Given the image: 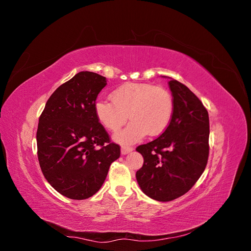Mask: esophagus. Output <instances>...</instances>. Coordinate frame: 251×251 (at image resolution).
<instances>
[{"label": "esophagus", "mask_w": 251, "mask_h": 251, "mask_svg": "<svg viewBox=\"0 0 251 251\" xmlns=\"http://www.w3.org/2000/svg\"><path fill=\"white\" fill-rule=\"evenodd\" d=\"M133 150H134V148H132V147L123 146V147H121V154H123V155L128 154V153H130V151H132Z\"/></svg>", "instance_id": "esophagus-1"}]
</instances>
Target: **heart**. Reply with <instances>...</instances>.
<instances>
[{"label":"heart","mask_w":251,"mask_h":251,"mask_svg":"<svg viewBox=\"0 0 251 251\" xmlns=\"http://www.w3.org/2000/svg\"><path fill=\"white\" fill-rule=\"evenodd\" d=\"M111 100H97L98 121L111 132L119 131L130 117L132 123L114 139L133 143L144 136L160 135L168 127L174 110L173 96L163 87L146 82H126L111 93Z\"/></svg>","instance_id":"1"}]
</instances>
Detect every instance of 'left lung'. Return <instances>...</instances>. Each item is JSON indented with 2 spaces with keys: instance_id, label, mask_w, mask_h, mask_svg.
<instances>
[{
  "instance_id": "obj_1",
  "label": "left lung",
  "mask_w": 251,
  "mask_h": 251,
  "mask_svg": "<svg viewBox=\"0 0 251 251\" xmlns=\"http://www.w3.org/2000/svg\"><path fill=\"white\" fill-rule=\"evenodd\" d=\"M174 110L165 131L136 151L143 156L136 179L150 198L168 202L191 189L206 168L209 118L202 101L185 85L169 81Z\"/></svg>"
}]
</instances>
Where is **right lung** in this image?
I'll return each instance as SVG.
<instances>
[{
  "instance_id": "1",
  "label": "right lung",
  "mask_w": 251,
  "mask_h": 251,
  "mask_svg": "<svg viewBox=\"0 0 251 251\" xmlns=\"http://www.w3.org/2000/svg\"><path fill=\"white\" fill-rule=\"evenodd\" d=\"M105 85L107 78L100 74L77 73L52 93L39 119L41 170L51 186L69 199L95 195L120 156V147L95 114L97 95Z\"/></svg>"
}]
</instances>
